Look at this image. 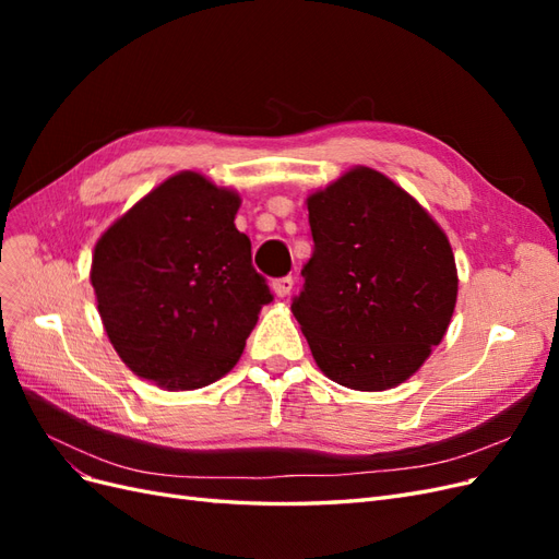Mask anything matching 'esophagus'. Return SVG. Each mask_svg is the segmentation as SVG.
<instances>
[{
    "label": "esophagus",
    "mask_w": 559,
    "mask_h": 559,
    "mask_svg": "<svg viewBox=\"0 0 559 559\" xmlns=\"http://www.w3.org/2000/svg\"><path fill=\"white\" fill-rule=\"evenodd\" d=\"M294 289V277H280L273 282V292L277 298H286Z\"/></svg>",
    "instance_id": "esophagus-1"
}]
</instances>
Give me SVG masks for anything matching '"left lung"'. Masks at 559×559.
<instances>
[{
  "label": "left lung",
  "instance_id": "left-lung-1",
  "mask_svg": "<svg viewBox=\"0 0 559 559\" xmlns=\"http://www.w3.org/2000/svg\"><path fill=\"white\" fill-rule=\"evenodd\" d=\"M312 259L292 312L321 373L382 392L443 341L456 302L450 242L429 212L370 167L308 198Z\"/></svg>",
  "mask_w": 559,
  "mask_h": 559
}]
</instances>
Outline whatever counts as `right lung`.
Segmentation results:
<instances>
[{
    "mask_svg": "<svg viewBox=\"0 0 559 559\" xmlns=\"http://www.w3.org/2000/svg\"><path fill=\"white\" fill-rule=\"evenodd\" d=\"M240 195L198 173L165 179L95 245L91 282L118 357L148 382L200 389L238 364L273 300L235 228Z\"/></svg>",
    "mask_w": 559,
    "mask_h": 559,
    "instance_id": "add662e5",
    "label": "right lung"
}]
</instances>
